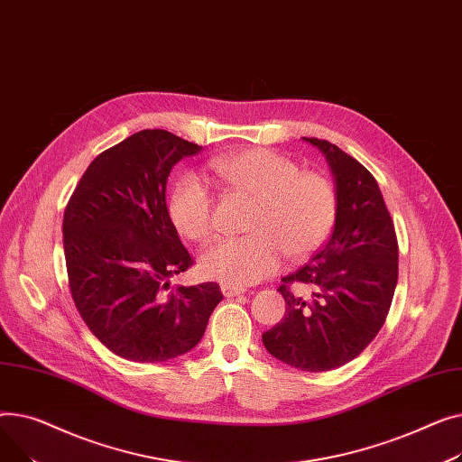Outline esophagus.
I'll return each mask as SVG.
<instances>
[{
    "instance_id": "34e87169",
    "label": "esophagus",
    "mask_w": 462,
    "mask_h": 462,
    "mask_svg": "<svg viewBox=\"0 0 462 462\" xmlns=\"http://www.w3.org/2000/svg\"><path fill=\"white\" fill-rule=\"evenodd\" d=\"M222 292L226 298H233V296H240L246 291H244L242 287H235V285H222Z\"/></svg>"
}]
</instances>
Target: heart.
<instances>
[{"instance_id": "obj_1", "label": "heart", "mask_w": 462, "mask_h": 462, "mask_svg": "<svg viewBox=\"0 0 462 462\" xmlns=\"http://www.w3.org/2000/svg\"><path fill=\"white\" fill-rule=\"evenodd\" d=\"M208 170L226 184L254 196L246 236L224 238L203 252L201 273L226 285L246 287L280 266L283 254L302 259L327 240L337 212V194L328 177L300 171L287 156L250 147L216 156ZM171 220L196 242L214 233V201L203 179L184 175L171 196Z\"/></svg>"}]
</instances>
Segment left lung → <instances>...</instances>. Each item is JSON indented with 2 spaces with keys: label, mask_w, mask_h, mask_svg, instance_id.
I'll return each instance as SVG.
<instances>
[{
  "label": "left lung",
  "mask_w": 462,
  "mask_h": 462,
  "mask_svg": "<svg viewBox=\"0 0 462 462\" xmlns=\"http://www.w3.org/2000/svg\"><path fill=\"white\" fill-rule=\"evenodd\" d=\"M304 140L332 170L336 224L313 259L282 278L285 315L263 343L287 365L319 373L355 360L383 328L397 285L399 246L374 177L337 145Z\"/></svg>",
  "instance_id": "8db88e82"
}]
</instances>
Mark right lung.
<instances>
[{
	"mask_svg": "<svg viewBox=\"0 0 462 462\" xmlns=\"http://www.w3.org/2000/svg\"><path fill=\"white\" fill-rule=\"evenodd\" d=\"M168 130H142L100 152L81 175L63 216L72 300L114 355L142 364L186 355L203 337L220 285L170 291L192 266L166 205L171 168L199 152Z\"/></svg>",
	"mask_w": 462,
	"mask_h": 462,
	"instance_id": "right-lung-1",
	"label": "right lung"
}]
</instances>
